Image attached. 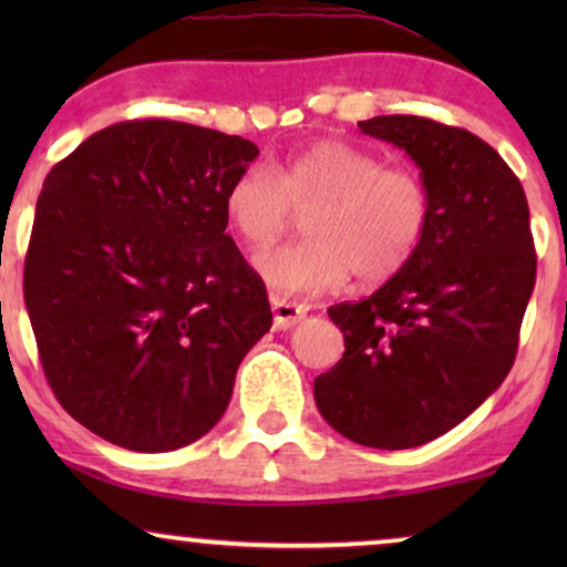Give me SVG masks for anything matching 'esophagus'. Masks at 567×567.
<instances>
[{
	"instance_id": "esophagus-1",
	"label": "esophagus",
	"mask_w": 567,
	"mask_h": 567,
	"mask_svg": "<svg viewBox=\"0 0 567 567\" xmlns=\"http://www.w3.org/2000/svg\"><path fill=\"white\" fill-rule=\"evenodd\" d=\"M270 307H274V328L276 330H291L293 324L305 320L307 307L297 305V301H289L284 297H276L270 293Z\"/></svg>"
}]
</instances>
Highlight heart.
<instances>
[{"instance_id":"obj_1","label":"heart","mask_w":567,"mask_h":567,"mask_svg":"<svg viewBox=\"0 0 567 567\" xmlns=\"http://www.w3.org/2000/svg\"><path fill=\"white\" fill-rule=\"evenodd\" d=\"M293 212H307V239L255 255V270L281 293H320L351 274L363 284L400 274L429 231L431 193L417 169L322 138L274 167L239 169L224 196L231 229L250 247L274 245Z\"/></svg>"}]
</instances>
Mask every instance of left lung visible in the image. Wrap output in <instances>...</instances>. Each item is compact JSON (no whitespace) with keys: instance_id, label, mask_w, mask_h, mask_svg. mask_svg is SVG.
<instances>
[{"instance_id":"left-lung-1","label":"left lung","mask_w":567,"mask_h":567,"mask_svg":"<svg viewBox=\"0 0 567 567\" xmlns=\"http://www.w3.org/2000/svg\"><path fill=\"white\" fill-rule=\"evenodd\" d=\"M359 128L415 162L431 224L382 289L328 309L346 353L315 379V402L355 444L413 449L462 423L514 367L537 278L529 204L501 154L470 131L417 115Z\"/></svg>"}]
</instances>
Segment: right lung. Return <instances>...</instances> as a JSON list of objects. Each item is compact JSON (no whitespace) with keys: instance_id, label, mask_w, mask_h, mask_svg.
Returning a JSON list of instances; mask_svg holds the SVG:
<instances>
[{"instance_id":"right-lung-1","label":"right lung","mask_w":567,"mask_h":567,"mask_svg":"<svg viewBox=\"0 0 567 567\" xmlns=\"http://www.w3.org/2000/svg\"><path fill=\"white\" fill-rule=\"evenodd\" d=\"M243 136L126 121L45 175L25 307L53 394L131 452H173L219 423L245 353L274 324L231 243L229 183L258 157Z\"/></svg>"}]
</instances>
